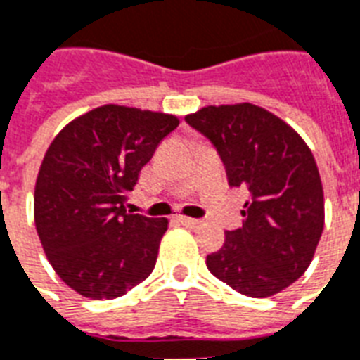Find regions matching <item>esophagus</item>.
Returning <instances> with one entry per match:
<instances>
[{
    "instance_id": "obj_1",
    "label": "esophagus",
    "mask_w": 360,
    "mask_h": 360,
    "mask_svg": "<svg viewBox=\"0 0 360 360\" xmlns=\"http://www.w3.org/2000/svg\"><path fill=\"white\" fill-rule=\"evenodd\" d=\"M178 221L182 225H186V227H189V229H195V227H200V219H195V218H186V216H178Z\"/></svg>"
}]
</instances>
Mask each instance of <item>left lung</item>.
Wrapping results in <instances>:
<instances>
[{
  "instance_id": "8db88e82",
  "label": "left lung",
  "mask_w": 360,
  "mask_h": 360,
  "mask_svg": "<svg viewBox=\"0 0 360 360\" xmlns=\"http://www.w3.org/2000/svg\"><path fill=\"white\" fill-rule=\"evenodd\" d=\"M224 161L231 188H246L244 224L206 257L218 280L264 299L310 266L325 225L323 186L310 148L293 127L252 105L205 107L186 116Z\"/></svg>"
}]
</instances>
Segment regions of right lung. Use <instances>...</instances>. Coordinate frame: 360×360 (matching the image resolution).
Returning <instances> with one entry per match:
<instances>
[{"label":"right lung","mask_w":360,"mask_h":360,"mask_svg":"<svg viewBox=\"0 0 360 360\" xmlns=\"http://www.w3.org/2000/svg\"><path fill=\"white\" fill-rule=\"evenodd\" d=\"M178 124L171 114L105 105L65 125L46 150L35 227L56 274L82 297L116 299L152 274L169 221L125 210V193Z\"/></svg>","instance_id":"add662e5"}]
</instances>
